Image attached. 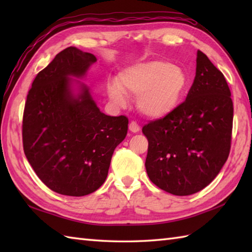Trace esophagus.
Masks as SVG:
<instances>
[{"label":"esophagus","instance_id":"esophagus-1","mask_svg":"<svg viewBox=\"0 0 252 252\" xmlns=\"http://www.w3.org/2000/svg\"><path fill=\"white\" fill-rule=\"evenodd\" d=\"M129 130L132 132V133H137V132H140V126L137 125L136 122H134V121H132L130 125H129Z\"/></svg>","mask_w":252,"mask_h":252}]
</instances>
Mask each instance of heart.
I'll use <instances>...</instances> for the list:
<instances>
[{
  "mask_svg": "<svg viewBox=\"0 0 252 252\" xmlns=\"http://www.w3.org/2000/svg\"><path fill=\"white\" fill-rule=\"evenodd\" d=\"M189 88V76L180 66L152 61L132 65L118 74L117 82L107 83V94L117 106H126V95L136 97L144 116L161 119L178 108Z\"/></svg>",
  "mask_w": 252,
  "mask_h": 252,
  "instance_id": "1",
  "label": "heart"
}]
</instances>
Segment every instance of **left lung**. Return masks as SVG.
<instances>
[{"mask_svg": "<svg viewBox=\"0 0 252 252\" xmlns=\"http://www.w3.org/2000/svg\"><path fill=\"white\" fill-rule=\"evenodd\" d=\"M233 112L223 73L197 51L196 76L184 103L143 126L148 140L145 167L153 183L176 196L210 184L228 157Z\"/></svg>", "mask_w": 252, "mask_h": 252, "instance_id": "obj_1", "label": "left lung"}]
</instances>
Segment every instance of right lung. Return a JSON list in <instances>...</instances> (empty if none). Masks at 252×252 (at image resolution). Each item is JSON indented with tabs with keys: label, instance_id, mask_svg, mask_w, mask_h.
<instances>
[{
	"label": "right lung",
	"instance_id": "1",
	"mask_svg": "<svg viewBox=\"0 0 252 252\" xmlns=\"http://www.w3.org/2000/svg\"><path fill=\"white\" fill-rule=\"evenodd\" d=\"M96 61L74 46L36 74L23 118L24 152L39 179L58 194L80 197L104 184L129 120L101 112L83 79ZM77 88H75V85Z\"/></svg>",
	"mask_w": 252,
	"mask_h": 252
}]
</instances>
